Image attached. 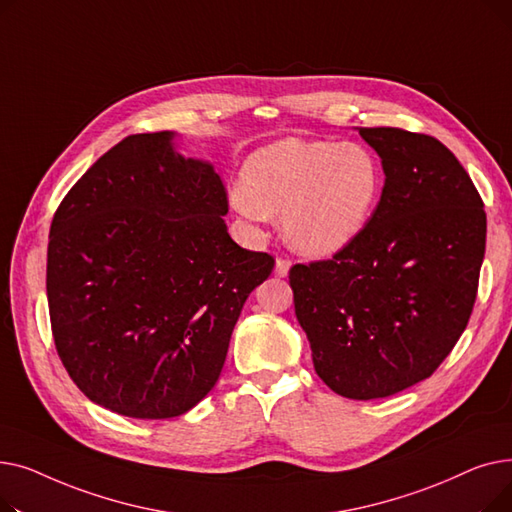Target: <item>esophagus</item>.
Segmentation results:
<instances>
[{
    "mask_svg": "<svg viewBox=\"0 0 512 512\" xmlns=\"http://www.w3.org/2000/svg\"><path fill=\"white\" fill-rule=\"evenodd\" d=\"M290 265H292L290 259L278 257V259H276V265H274V274H276L278 278H286L288 272H290Z\"/></svg>",
    "mask_w": 512,
    "mask_h": 512,
    "instance_id": "1",
    "label": "esophagus"
}]
</instances>
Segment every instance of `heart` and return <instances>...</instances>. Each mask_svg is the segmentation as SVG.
I'll use <instances>...</instances> for the list:
<instances>
[{
	"instance_id": "1",
	"label": "heart",
	"mask_w": 512,
	"mask_h": 512,
	"mask_svg": "<svg viewBox=\"0 0 512 512\" xmlns=\"http://www.w3.org/2000/svg\"><path fill=\"white\" fill-rule=\"evenodd\" d=\"M230 203L259 222L280 213L288 245L311 257H332L365 232L382 197L380 159L361 143L286 137L253 151Z\"/></svg>"
}]
</instances>
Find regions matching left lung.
<instances>
[{
    "mask_svg": "<svg viewBox=\"0 0 512 512\" xmlns=\"http://www.w3.org/2000/svg\"><path fill=\"white\" fill-rule=\"evenodd\" d=\"M384 188L365 232L328 261L294 265V313L336 394L386 398L429 378L467 328L486 211L450 149L427 134L357 128Z\"/></svg>",
    "mask_w": 512,
    "mask_h": 512,
    "instance_id": "obj_1",
    "label": "left lung"
}]
</instances>
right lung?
<instances>
[{"instance_id":"right-lung-1","label":"right lung","mask_w":512,"mask_h":512,"mask_svg":"<svg viewBox=\"0 0 512 512\" xmlns=\"http://www.w3.org/2000/svg\"><path fill=\"white\" fill-rule=\"evenodd\" d=\"M228 199L176 132L132 134L101 155L53 215V340L95 405L134 419L191 411L218 382L247 297L274 257L238 247Z\"/></svg>"}]
</instances>
